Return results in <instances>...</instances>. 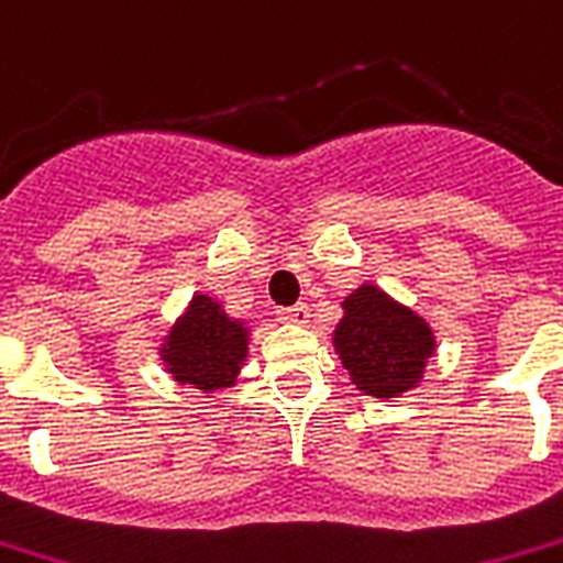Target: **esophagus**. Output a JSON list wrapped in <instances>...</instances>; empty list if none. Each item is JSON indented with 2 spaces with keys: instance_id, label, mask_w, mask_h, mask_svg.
Segmentation results:
<instances>
[{
  "instance_id": "obj_1",
  "label": "esophagus",
  "mask_w": 563,
  "mask_h": 563,
  "mask_svg": "<svg viewBox=\"0 0 563 563\" xmlns=\"http://www.w3.org/2000/svg\"><path fill=\"white\" fill-rule=\"evenodd\" d=\"M277 319H280L283 324H307V319H310V310H307L303 303H295V307L277 310Z\"/></svg>"
}]
</instances>
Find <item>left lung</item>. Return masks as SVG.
Listing matches in <instances>:
<instances>
[{
  "mask_svg": "<svg viewBox=\"0 0 563 563\" xmlns=\"http://www.w3.org/2000/svg\"><path fill=\"white\" fill-rule=\"evenodd\" d=\"M333 345L351 380L366 396L396 398L419 384L434 336L416 312L398 307L377 286H360L345 298Z\"/></svg>",
  "mask_w": 563,
  "mask_h": 563,
  "instance_id": "obj_1",
  "label": "left lung"
}]
</instances>
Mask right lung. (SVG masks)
<instances>
[{"instance_id": "obj_1", "label": "right lung", "mask_w": 563, "mask_h": 563, "mask_svg": "<svg viewBox=\"0 0 563 563\" xmlns=\"http://www.w3.org/2000/svg\"><path fill=\"white\" fill-rule=\"evenodd\" d=\"M247 354V330L242 321L227 319L221 303L197 295L188 316L170 330L162 360L170 375L195 389L212 393L235 384V375Z\"/></svg>"}]
</instances>
